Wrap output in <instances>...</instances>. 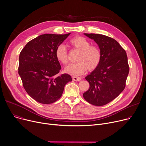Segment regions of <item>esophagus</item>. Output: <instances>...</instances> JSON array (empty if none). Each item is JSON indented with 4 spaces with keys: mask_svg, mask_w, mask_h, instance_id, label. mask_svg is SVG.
Instances as JSON below:
<instances>
[{
    "mask_svg": "<svg viewBox=\"0 0 146 146\" xmlns=\"http://www.w3.org/2000/svg\"><path fill=\"white\" fill-rule=\"evenodd\" d=\"M73 80L74 81H80L81 80V78L79 77H76V76H73L72 78Z\"/></svg>",
    "mask_w": 146,
    "mask_h": 146,
    "instance_id": "esophagus-1",
    "label": "esophagus"
}]
</instances>
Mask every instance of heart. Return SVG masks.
<instances>
[{"label":"heart","instance_id":"heart-1","mask_svg":"<svg viewBox=\"0 0 146 146\" xmlns=\"http://www.w3.org/2000/svg\"><path fill=\"white\" fill-rule=\"evenodd\" d=\"M74 48L79 50L77 63L69 64L65 68V72L71 75L80 76L88 69L93 71L100 64L102 53L97 46L90 45V42L82 36H76L69 41ZM55 56L60 63L66 65L68 63V52L66 46L60 44L56 48Z\"/></svg>","mask_w":146,"mask_h":146}]
</instances>
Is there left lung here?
<instances>
[{
    "instance_id": "left-lung-1",
    "label": "left lung",
    "mask_w": 146,
    "mask_h": 146,
    "mask_svg": "<svg viewBox=\"0 0 146 146\" xmlns=\"http://www.w3.org/2000/svg\"><path fill=\"white\" fill-rule=\"evenodd\" d=\"M93 39L102 53L100 64L85 78L89 89L84 99L95 106H103L115 99L125 87L129 65L125 50L113 38L102 34H84Z\"/></svg>"
}]
</instances>
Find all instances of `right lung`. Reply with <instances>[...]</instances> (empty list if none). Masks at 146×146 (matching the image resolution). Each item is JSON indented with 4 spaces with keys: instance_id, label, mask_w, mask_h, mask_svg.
<instances>
[{
    "instance_id": "1",
    "label": "right lung",
    "mask_w": 146,
    "mask_h": 146,
    "mask_svg": "<svg viewBox=\"0 0 146 146\" xmlns=\"http://www.w3.org/2000/svg\"><path fill=\"white\" fill-rule=\"evenodd\" d=\"M70 34H46L29 41L20 52L18 73L27 94L38 102L50 104L57 101L66 84L72 81L61 69L55 52L57 46Z\"/></svg>"
}]
</instances>
